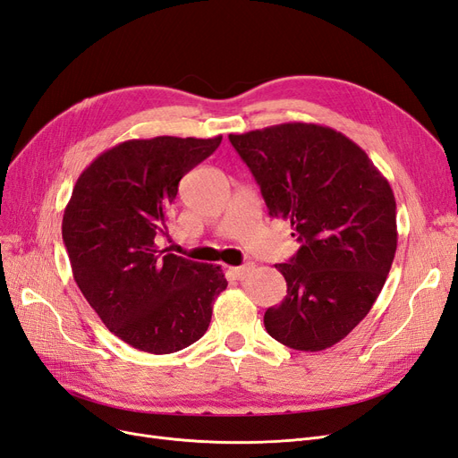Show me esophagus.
<instances>
[{"instance_id": "34e87169", "label": "esophagus", "mask_w": 458, "mask_h": 458, "mask_svg": "<svg viewBox=\"0 0 458 458\" xmlns=\"http://www.w3.org/2000/svg\"><path fill=\"white\" fill-rule=\"evenodd\" d=\"M246 273H248V267L246 265H242V267H229V275L234 280H244Z\"/></svg>"}]
</instances>
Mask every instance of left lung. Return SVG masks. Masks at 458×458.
Listing matches in <instances>:
<instances>
[{"label": "left lung", "instance_id": "obj_1", "mask_svg": "<svg viewBox=\"0 0 458 458\" xmlns=\"http://www.w3.org/2000/svg\"><path fill=\"white\" fill-rule=\"evenodd\" d=\"M271 217L288 219L301 248L276 269L288 284L265 329L295 351L344 339L379 297L398 246L396 199L368 153L314 123L229 134Z\"/></svg>", "mask_w": 458, "mask_h": 458}]
</instances>
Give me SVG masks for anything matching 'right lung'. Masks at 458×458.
Listing matches in <instances>:
<instances>
[{"mask_svg": "<svg viewBox=\"0 0 458 458\" xmlns=\"http://www.w3.org/2000/svg\"><path fill=\"white\" fill-rule=\"evenodd\" d=\"M219 144L222 136L127 140L75 182L62 219L73 280L106 327L138 351L170 354L199 341L227 288L219 265L159 246L180 180Z\"/></svg>", "mask_w": 458, "mask_h": 458, "instance_id": "1", "label": "right lung"}]
</instances>
